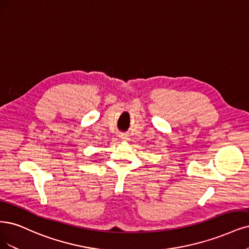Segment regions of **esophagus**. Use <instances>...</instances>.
<instances>
[{"instance_id": "34e87169", "label": "esophagus", "mask_w": 249, "mask_h": 249, "mask_svg": "<svg viewBox=\"0 0 249 249\" xmlns=\"http://www.w3.org/2000/svg\"><path fill=\"white\" fill-rule=\"evenodd\" d=\"M119 139H121V141H127L128 140V137L126 136V135H124V134H122L121 136H119Z\"/></svg>"}]
</instances>
